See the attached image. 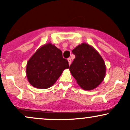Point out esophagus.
<instances>
[{"instance_id": "obj_1", "label": "esophagus", "mask_w": 130, "mask_h": 130, "mask_svg": "<svg viewBox=\"0 0 130 130\" xmlns=\"http://www.w3.org/2000/svg\"><path fill=\"white\" fill-rule=\"evenodd\" d=\"M68 64H69V65H71V59L69 58V59H68Z\"/></svg>"}]
</instances>
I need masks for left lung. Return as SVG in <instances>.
I'll list each match as a JSON object with an SVG mask.
<instances>
[{
	"label": "left lung",
	"instance_id": "obj_1",
	"mask_svg": "<svg viewBox=\"0 0 130 130\" xmlns=\"http://www.w3.org/2000/svg\"><path fill=\"white\" fill-rule=\"evenodd\" d=\"M72 52L76 57L69 70L77 84L86 90L98 87L104 80L106 71L101 55L93 46L86 43L79 44Z\"/></svg>",
	"mask_w": 130,
	"mask_h": 130
}]
</instances>
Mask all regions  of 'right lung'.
Here are the masks:
<instances>
[{
  "instance_id": "1",
  "label": "right lung",
  "mask_w": 130,
  "mask_h": 130,
  "mask_svg": "<svg viewBox=\"0 0 130 130\" xmlns=\"http://www.w3.org/2000/svg\"><path fill=\"white\" fill-rule=\"evenodd\" d=\"M68 68V60L63 58L61 50L48 43L38 48L28 60L26 75L33 87L45 89L53 86Z\"/></svg>"
}]
</instances>
